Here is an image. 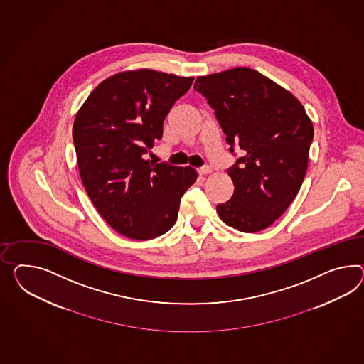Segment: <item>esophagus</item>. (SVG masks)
I'll return each mask as SVG.
<instances>
[{
    "mask_svg": "<svg viewBox=\"0 0 364 364\" xmlns=\"http://www.w3.org/2000/svg\"><path fill=\"white\" fill-rule=\"evenodd\" d=\"M211 171H213V168H210V166H203V168H198V174L199 176H207Z\"/></svg>",
    "mask_w": 364,
    "mask_h": 364,
    "instance_id": "esophagus-1",
    "label": "esophagus"
}]
</instances>
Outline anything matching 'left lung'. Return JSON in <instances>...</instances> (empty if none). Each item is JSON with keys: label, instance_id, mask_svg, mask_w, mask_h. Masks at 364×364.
<instances>
[{"label": "left lung", "instance_id": "1", "mask_svg": "<svg viewBox=\"0 0 364 364\" xmlns=\"http://www.w3.org/2000/svg\"><path fill=\"white\" fill-rule=\"evenodd\" d=\"M231 146L244 156L227 168L233 194L216 205L224 223L259 232L274 223L299 194L314 129L294 95L248 67L196 77Z\"/></svg>", "mask_w": 364, "mask_h": 364}]
</instances>
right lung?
<instances>
[{"instance_id":"1","label":"right lung","mask_w":364,"mask_h":364,"mask_svg":"<svg viewBox=\"0 0 364 364\" xmlns=\"http://www.w3.org/2000/svg\"><path fill=\"white\" fill-rule=\"evenodd\" d=\"M193 80L146 68L125 71L99 84L76 113L73 139L85 191L127 237L149 240L168 232L198 178L190 166L142 159L162 139L165 117Z\"/></svg>"}]
</instances>
